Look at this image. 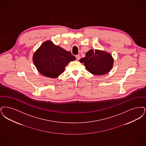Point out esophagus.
<instances>
[{
  "label": "esophagus",
  "mask_w": 146,
  "mask_h": 146,
  "mask_svg": "<svg viewBox=\"0 0 146 146\" xmlns=\"http://www.w3.org/2000/svg\"><path fill=\"white\" fill-rule=\"evenodd\" d=\"M76 59H77V60H80V56L79 55H76Z\"/></svg>",
  "instance_id": "obj_1"
}]
</instances>
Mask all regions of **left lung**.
<instances>
[{"label": "left lung", "instance_id": "1", "mask_svg": "<svg viewBox=\"0 0 146 146\" xmlns=\"http://www.w3.org/2000/svg\"><path fill=\"white\" fill-rule=\"evenodd\" d=\"M87 70L95 75H102L108 73L113 67V59L111 54L105 51L90 50L86 57L80 60Z\"/></svg>", "mask_w": 146, "mask_h": 146}]
</instances>
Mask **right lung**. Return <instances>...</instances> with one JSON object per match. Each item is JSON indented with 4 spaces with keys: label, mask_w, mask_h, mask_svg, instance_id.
<instances>
[{
    "label": "right lung",
    "mask_w": 146,
    "mask_h": 146,
    "mask_svg": "<svg viewBox=\"0 0 146 146\" xmlns=\"http://www.w3.org/2000/svg\"><path fill=\"white\" fill-rule=\"evenodd\" d=\"M76 58L69 51H65L52 41H45L34 53L33 60L38 72L50 78H57L65 66Z\"/></svg>",
    "instance_id": "1"
}]
</instances>
